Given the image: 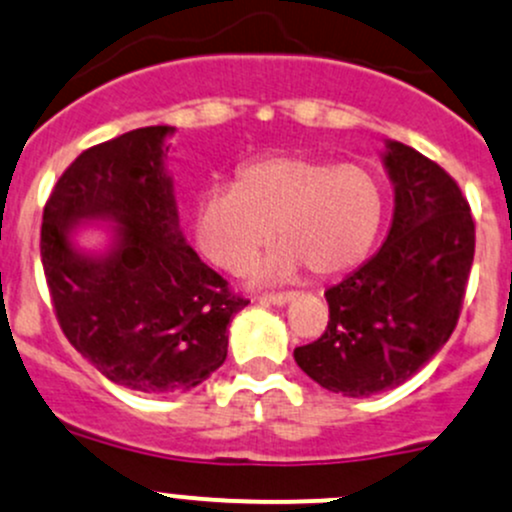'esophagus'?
<instances>
[{
  "mask_svg": "<svg viewBox=\"0 0 512 512\" xmlns=\"http://www.w3.org/2000/svg\"><path fill=\"white\" fill-rule=\"evenodd\" d=\"M292 297L294 294H262V297H257V301H260V304H274V306H287L289 301H292Z\"/></svg>",
  "mask_w": 512,
  "mask_h": 512,
  "instance_id": "34e87169",
  "label": "esophagus"
}]
</instances>
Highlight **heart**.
<instances>
[{"instance_id": "b5f03b06", "label": "heart", "mask_w": 512, "mask_h": 512, "mask_svg": "<svg viewBox=\"0 0 512 512\" xmlns=\"http://www.w3.org/2000/svg\"><path fill=\"white\" fill-rule=\"evenodd\" d=\"M383 191L368 169L306 154L247 161L235 186L213 184L193 198L198 250L228 272H242L270 245H282L252 270V282H284L309 267L314 277L341 274L378 238Z\"/></svg>"}]
</instances>
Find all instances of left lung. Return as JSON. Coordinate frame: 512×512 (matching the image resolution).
Segmentation results:
<instances>
[{
  "instance_id": "left-lung-1",
  "label": "left lung",
  "mask_w": 512,
  "mask_h": 512,
  "mask_svg": "<svg viewBox=\"0 0 512 512\" xmlns=\"http://www.w3.org/2000/svg\"><path fill=\"white\" fill-rule=\"evenodd\" d=\"M395 208L380 250L326 292L328 326L294 348L314 383L370 397L407 383L441 351L459 321L473 265V218L456 181L407 144L380 154Z\"/></svg>"
}]
</instances>
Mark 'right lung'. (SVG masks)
<instances>
[{
    "instance_id": "right-lung-1",
    "label": "right lung",
    "mask_w": 512,
    "mask_h": 512,
    "mask_svg": "<svg viewBox=\"0 0 512 512\" xmlns=\"http://www.w3.org/2000/svg\"><path fill=\"white\" fill-rule=\"evenodd\" d=\"M176 127L132 129L80 154L43 208L41 260L58 324L112 383L171 395L225 363L228 324L247 301L203 265L179 225L166 169ZM90 224L106 245L77 242Z\"/></svg>"
}]
</instances>
